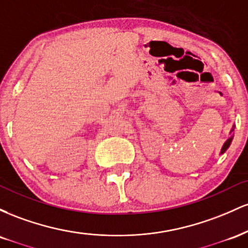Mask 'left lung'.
<instances>
[{"mask_svg": "<svg viewBox=\"0 0 248 248\" xmlns=\"http://www.w3.org/2000/svg\"><path fill=\"white\" fill-rule=\"evenodd\" d=\"M234 124H233V127H232V129L230 130V138L227 139L226 141H225V143L223 144V147H221V150H220V155H223V154L226 152L227 149H229V147L231 146V143H232V140H233V135H234Z\"/></svg>", "mask_w": 248, "mask_h": 248, "instance_id": "obj_1", "label": "left lung"}]
</instances>
